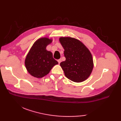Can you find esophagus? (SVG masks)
<instances>
[{"instance_id": "1", "label": "esophagus", "mask_w": 121, "mask_h": 121, "mask_svg": "<svg viewBox=\"0 0 121 121\" xmlns=\"http://www.w3.org/2000/svg\"><path fill=\"white\" fill-rule=\"evenodd\" d=\"M58 62L59 64H60V62H61V59H58Z\"/></svg>"}]
</instances>
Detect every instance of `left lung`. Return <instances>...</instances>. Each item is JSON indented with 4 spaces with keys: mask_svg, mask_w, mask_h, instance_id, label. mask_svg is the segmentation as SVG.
Wrapping results in <instances>:
<instances>
[{
    "mask_svg": "<svg viewBox=\"0 0 121 121\" xmlns=\"http://www.w3.org/2000/svg\"><path fill=\"white\" fill-rule=\"evenodd\" d=\"M65 61L60 66L65 76L74 82H82L88 78L93 69V60L89 50L80 41L72 37H61Z\"/></svg>",
    "mask_w": 121,
    "mask_h": 121,
    "instance_id": "left-lung-1",
    "label": "left lung"
}]
</instances>
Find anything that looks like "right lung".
Wrapping results in <instances>:
<instances>
[{
	"instance_id": "right-lung-1",
	"label": "right lung",
	"mask_w": 121,
	"mask_h": 121,
	"mask_svg": "<svg viewBox=\"0 0 121 121\" xmlns=\"http://www.w3.org/2000/svg\"><path fill=\"white\" fill-rule=\"evenodd\" d=\"M52 42L47 38L37 40L32 47L25 59V65L29 73L34 77L42 78L49 73L58 62L53 58L52 53L46 49Z\"/></svg>"
}]
</instances>
